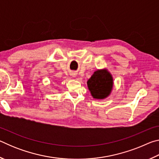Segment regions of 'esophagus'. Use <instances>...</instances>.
<instances>
[{
  "mask_svg": "<svg viewBox=\"0 0 159 159\" xmlns=\"http://www.w3.org/2000/svg\"><path fill=\"white\" fill-rule=\"evenodd\" d=\"M71 76H73V77H76V74H72Z\"/></svg>",
  "mask_w": 159,
  "mask_h": 159,
  "instance_id": "1",
  "label": "esophagus"
}]
</instances>
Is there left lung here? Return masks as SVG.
<instances>
[{
    "label": "left lung",
    "mask_w": 159,
    "mask_h": 159,
    "mask_svg": "<svg viewBox=\"0 0 159 159\" xmlns=\"http://www.w3.org/2000/svg\"><path fill=\"white\" fill-rule=\"evenodd\" d=\"M88 90L95 99H104L110 95L114 79L111 74L106 68L98 69L87 81Z\"/></svg>",
    "instance_id": "obj_1"
}]
</instances>
